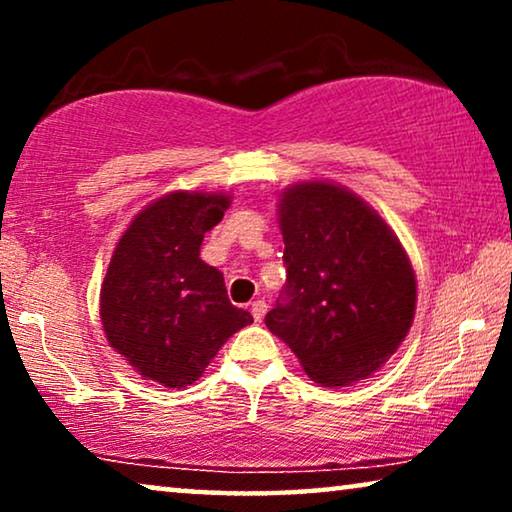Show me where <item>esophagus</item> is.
<instances>
[{
	"instance_id": "1",
	"label": "esophagus",
	"mask_w": 512,
	"mask_h": 512,
	"mask_svg": "<svg viewBox=\"0 0 512 512\" xmlns=\"http://www.w3.org/2000/svg\"><path fill=\"white\" fill-rule=\"evenodd\" d=\"M265 312H268V305H265V300H254V303H251V314H254V321H258V324L263 321Z\"/></svg>"
}]
</instances>
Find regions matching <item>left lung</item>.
<instances>
[{"label":"left lung","mask_w":512,"mask_h":512,"mask_svg":"<svg viewBox=\"0 0 512 512\" xmlns=\"http://www.w3.org/2000/svg\"><path fill=\"white\" fill-rule=\"evenodd\" d=\"M286 286L265 326L324 387L377 373L408 335L417 279L380 214L333 181H298L277 202Z\"/></svg>","instance_id":"obj_1"}]
</instances>
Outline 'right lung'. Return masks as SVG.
Here are the masks:
<instances>
[{
  "label": "right lung",
  "instance_id": "add662e5",
  "mask_svg": "<svg viewBox=\"0 0 512 512\" xmlns=\"http://www.w3.org/2000/svg\"><path fill=\"white\" fill-rule=\"evenodd\" d=\"M228 207L223 193H167L146 205L116 244L100 319L109 345L144 380L188 387L230 335L254 324L228 300L223 272L200 258L205 233Z\"/></svg>",
  "mask_w": 512,
  "mask_h": 512
}]
</instances>
